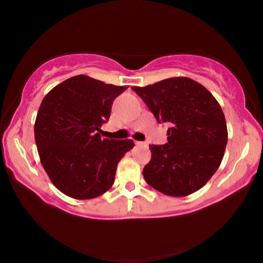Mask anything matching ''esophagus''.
<instances>
[{"mask_svg":"<svg viewBox=\"0 0 263 263\" xmlns=\"http://www.w3.org/2000/svg\"><path fill=\"white\" fill-rule=\"evenodd\" d=\"M136 145L137 146H146V142H144V141H136Z\"/></svg>","mask_w":263,"mask_h":263,"instance_id":"34e87169","label":"esophagus"}]
</instances>
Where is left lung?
Instances as JSON below:
<instances>
[{"label":"left lung","mask_w":263,"mask_h":263,"mask_svg":"<svg viewBox=\"0 0 263 263\" xmlns=\"http://www.w3.org/2000/svg\"><path fill=\"white\" fill-rule=\"evenodd\" d=\"M159 123H166L168 142L149 145L152 159L145 181L168 196L195 193L211 179L224 157L228 127L220 105L202 84L171 78L132 87Z\"/></svg>","instance_id":"1"}]
</instances>
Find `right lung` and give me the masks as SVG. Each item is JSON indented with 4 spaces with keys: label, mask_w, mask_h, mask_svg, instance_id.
<instances>
[{
    "label": "right lung",
    "mask_w": 263,
    "mask_h": 263,
    "mask_svg": "<svg viewBox=\"0 0 263 263\" xmlns=\"http://www.w3.org/2000/svg\"><path fill=\"white\" fill-rule=\"evenodd\" d=\"M125 86L77 75L44 97L34 124V139L44 169L61 193L90 199L112 186L117 164L135 142L103 139L115 99Z\"/></svg>",
    "instance_id": "right-lung-1"
}]
</instances>
